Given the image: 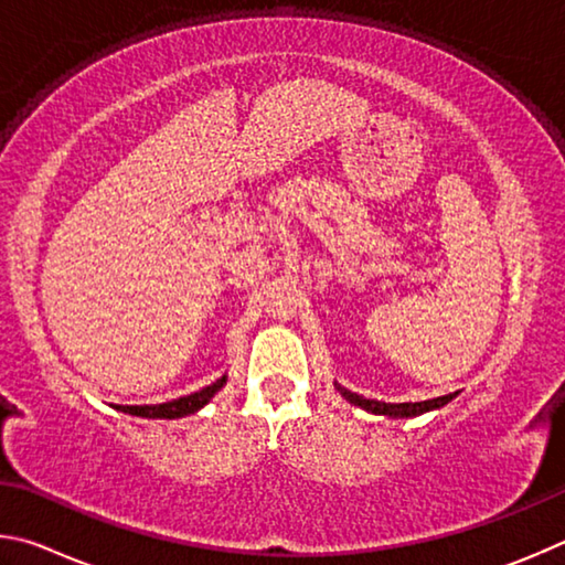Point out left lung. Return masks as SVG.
I'll return each mask as SVG.
<instances>
[{
  "instance_id": "1",
  "label": "left lung",
  "mask_w": 565,
  "mask_h": 565,
  "mask_svg": "<svg viewBox=\"0 0 565 565\" xmlns=\"http://www.w3.org/2000/svg\"><path fill=\"white\" fill-rule=\"evenodd\" d=\"M338 392L342 394L344 399L354 407H362L372 414H384V417H394V419H404V417H419L424 412H431V409H439L444 404H449L454 397H457V392L454 394H444V397L437 399H427V402H404V404H387V402H377V399H364L360 394H354L350 390H344L338 384Z\"/></svg>"
}]
</instances>
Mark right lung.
Wrapping results in <instances>:
<instances>
[{
    "label": "right lung",
    "mask_w": 565,
    "mask_h": 565,
    "mask_svg": "<svg viewBox=\"0 0 565 565\" xmlns=\"http://www.w3.org/2000/svg\"><path fill=\"white\" fill-rule=\"evenodd\" d=\"M225 382H227V377L223 374L221 380H215L213 384H207V387L188 394V397H181V399H173V402H166V404H143V407H116V409L126 412V414H134V417H146V419L188 417V414H193L201 407H205V404L213 399V394L221 390Z\"/></svg>",
    "instance_id": "obj_1"
}]
</instances>
